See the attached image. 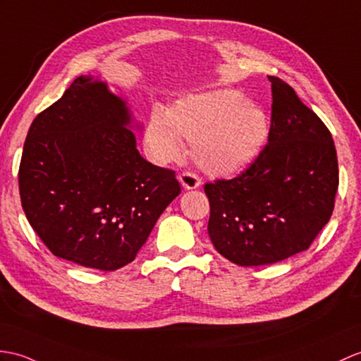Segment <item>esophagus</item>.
I'll use <instances>...</instances> for the list:
<instances>
[{
	"label": "esophagus",
	"instance_id": "esophagus-1",
	"mask_svg": "<svg viewBox=\"0 0 361 361\" xmlns=\"http://www.w3.org/2000/svg\"><path fill=\"white\" fill-rule=\"evenodd\" d=\"M180 183L183 184V188L186 189H197L201 186V178L197 173L186 171L180 175Z\"/></svg>",
	"mask_w": 361,
	"mask_h": 361
}]
</instances>
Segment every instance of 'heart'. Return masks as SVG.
<instances>
[{"label":"heart","mask_w":361,"mask_h":361,"mask_svg":"<svg viewBox=\"0 0 361 361\" xmlns=\"http://www.w3.org/2000/svg\"><path fill=\"white\" fill-rule=\"evenodd\" d=\"M271 135L262 109L237 90H215L175 103L169 114L152 112L145 133L150 157L158 163L177 160L183 141L204 172L228 177L252 164Z\"/></svg>","instance_id":"obj_1"}]
</instances>
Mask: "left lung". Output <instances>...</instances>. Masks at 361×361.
Returning <instances> with one entry per match:
<instances>
[{
    "instance_id": "1",
    "label": "left lung",
    "mask_w": 361,
    "mask_h": 361,
    "mask_svg": "<svg viewBox=\"0 0 361 361\" xmlns=\"http://www.w3.org/2000/svg\"><path fill=\"white\" fill-rule=\"evenodd\" d=\"M271 135L237 177L204 184L212 245L238 266L272 264L306 250L329 221L338 163L329 129L279 77Z\"/></svg>"
}]
</instances>
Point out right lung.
I'll use <instances>...</instances> for the list:
<instances>
[{
    "label": "right lung",
    "instance_id": "obj_1",
    "mask_svg": "<svg viewBox=\"0 0 361 361\" xmlns=\"http://www.w3.org/2000/svg\"><path fill=\"white\" fill-rule=\"evenodd\" d=\"M129 123L123 99L81 75L30 124L18 171L21 206L55 257L120 269L181 192L173 171L140 155Z\"/></svg>",
    "mask_w": 361,
    "mask_h": 361
}]
</instances>
